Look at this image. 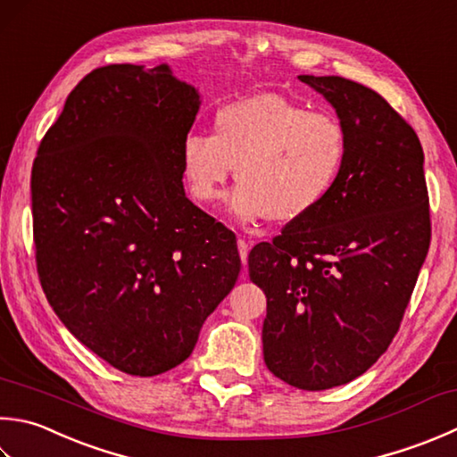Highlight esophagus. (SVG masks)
Listing matches in <instances>:
<instances>
[{
    "label": "esophagus",
    "mask_w": 457,
    "mask_h": 457,
    "mask_svg": "<svg viewBox=\"0 0 457 457\" xmlns=\"http://www.w3.org/2000/svg\"><path fill=\"white\" fill-rule=\"evenodd\" d=\"M237 249H239V257L241 262H244V265L247 263V253H249V245L245 244L244 239H237Z\"/></svg>",
    "instance_id": "1"
}]
</instances>
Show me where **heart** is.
I'll return each mask as SVG.
<instances>
[{
  "label": "heart",
  "instance_id": "1",
  "mask_svg": "<svg viewBox=\"0 0 457 457\" xmlns=\"http://www.w3.org/2000/svg\"><path fill=\"white\" fill-rule=\"evenodd\" d=\"M346 150L337 114L259 93L221 104L212 134L187 132L180 164L195 202H216L236 166L239 182L228 195L231 216L289 223L309 216L330 194Z\"/></svg>",
  "mask_w": 457,
  "mask_h": 457
}]
</instances>
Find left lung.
Wrapping results in <instances>:
<instances>
[{"instance_id":"obj_1","label":"left lung","mask_w":457,"mask_h":457,"mask_svg":"<svg viewBox=\"0 0 457 457\" xmlns=\"http://www.w3.org/2000/svg\"><path fill=\"white\" fill-rule=\"evenodd\" d=\"M299 80L341 119L346 160L319 208L247 263L267 297V369L327 390L359 378L398 333L430 247V205L422 145L378 93L343 77Z\"/></svg>"}]
</instances>
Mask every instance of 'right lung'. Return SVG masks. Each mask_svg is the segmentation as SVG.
<instances>
[{"label": "right lung", "instance_id": "right-lung-1", "mask_svg": "<svg viewBox=\"0 0 457 457\" xmlns=\"http://www.w3.org/2000/svg\"><path fill=\"white\" fill-rule=\"evenodd\" d=\"M200 104L166 62L95 69L31 170L49 305L79 343L132 377L184 362L241 270L234 231L184 192L180 148Z\"/></svg>", "mask_w": 457, "mask_h": 457}]
</instances>
